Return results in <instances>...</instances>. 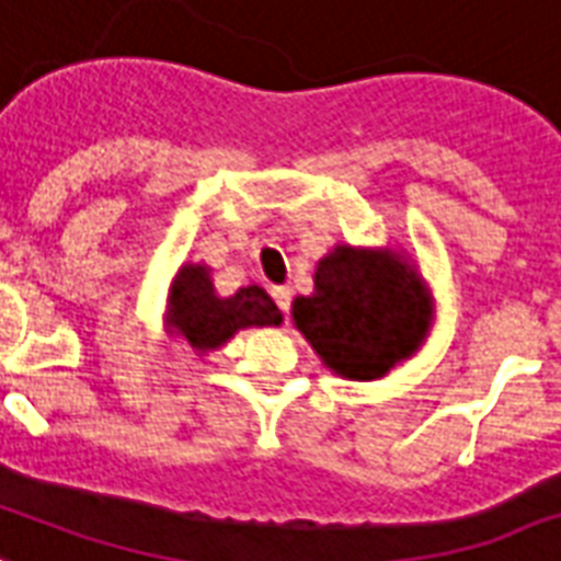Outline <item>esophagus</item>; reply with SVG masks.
I'll return each instance as SVG.
<instances>
[{
    "label": "esophagus",
    "instance_id": "34e87169",
    "mask_svg": "<svg viewBox=\"0 0 561 561\" xmlns=\"http://www.w3.org/2000/svg\"><path fill=\"white\" fill-rule=\"evenodd\" d=\"M273 299H276V306H279V311L288 318L290 311V290L288 288H273Z\"/></svg>",
    "mask_w": 561,
    "mask_h": 561
}]
</instances>
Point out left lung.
I'll return each mask as SVG.
<instances>
[{"label":"left lung","mask_w":561,"mask_h":561,"mask_svg":"<svg viewBox=\"0 0 561 561\" xmlns=\"http://www.w3.org/2000/svg\"><path fill=\"white\" fill-rule=\"evenodd\" d=\"M423 282L388 252L337 247L318 264L314 294L294 299V323L347 379H379L412 356L430 327Z\"/></svg>","instance_id":"8db88e82"}]
</instances>
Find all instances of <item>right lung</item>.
<instances>
[{"mask_svg":"<svg viewBox=\"0 0 561 561\" xmlns=\"http://www.w3.org/2000/svg\"><path fill=\"white\" fill-rule=\"evenodd\" d=\"M282 314L267 290L247 285L232 297H217L205 267H185L173 282L170 294V323L196 350H214L226 344L238 329L271 327Z\"/></svg>","mask_w":561,"mask_h":561,"instance_id":"right-lung-1","label":"right lung"}]
</instances>
